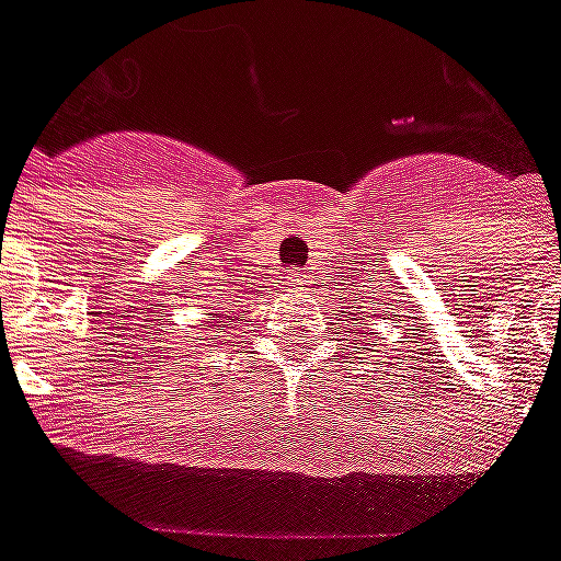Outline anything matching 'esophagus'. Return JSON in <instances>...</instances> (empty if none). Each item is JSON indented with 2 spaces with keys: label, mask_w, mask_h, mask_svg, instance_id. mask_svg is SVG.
Wrapping results in <instances>:
<instances>
[{
  "label": "esophagus",
  "mask_w": 561,
  "mask_h": 561,
  "mask_svg": "<svg viewBox=\"0 0 561 561\" xmlns=\"http://www.w3.org/2000/svg\"><path fill=\"white\" fill-rule=\"evenodd\" d=\"M289 286H295V289H304V286H307V277L300 275V272H291Z\"/></svg>",
  "instance_id": "esophagus-1"
}]
</instances>
